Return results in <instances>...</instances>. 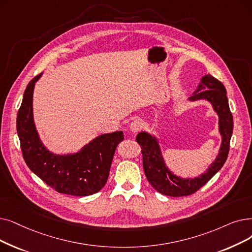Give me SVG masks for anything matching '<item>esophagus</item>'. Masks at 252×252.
I'll list each match as a JSON object with an SVG mask.
<instances>
[{
    "label": "esophagus",
    "mask_w": 252,
    "mask_h": 252,
    "mask_svg": "<svg viewBox=\"0 0 252 252\" xmlns=\"http://www.w3.org/2000/svg\"><path fill=\"white\" fill-rule=\"evenodd\" d=\"M141 128H142V122L140 119H135L134 122H132L129 125V130L133 134H137L138 132H140Z\"/></svg>",
    "instance_id": "34e87169"
}]
</instances>
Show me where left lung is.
I'll use <instances>...</instances> for the list:
<instances>
[{
	"label": "left lung",
	"instance_id": "1",
	"mask_svg": "<svg viewBox=\"0 0 252 252\" xmlns=\"http://www.w3.org/2000/svg\"><path fill=\"white\" fill-rule=\"evenodd\" d=\"M206 100L218 115V129L221 136V145L215 160L199 177L182 178L175 175L162 158L158 139L147 132H140L136 140L141 145L143 156V169L148 182L158 192L170 196L189 195L209 181L220 171L227 158L229 141L233 134V115L229 110L224 85L210 74L202 77L196 90L189 101Z\"/></svg>",
	"mask_w": 252,
	"mask_h": 252
}]
</instances>
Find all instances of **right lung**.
Returning a JSON list of instances; mask_svg holds the SVG:
<instances>
[{
	"label": "right lung",
	"instance_id": "right-lung-1",
	"mask_svg": "<svg viewBox=\"0 0 252 252\" xmlns=\"http://www.w3.org/2000/svg\"><path fill=\"white\" fill-rule=\"evenodd\" d=\"M39 74L28 84L17 113L16 127L27 166L47 185L61 193L84 196L101 190L107 182L117 145L124 133L103 134L79 151L56 155L39 137L32 114V94Z\"/></svg>",
	"mask_w": 252,
	"mask_h": 252
}]
</instances>
